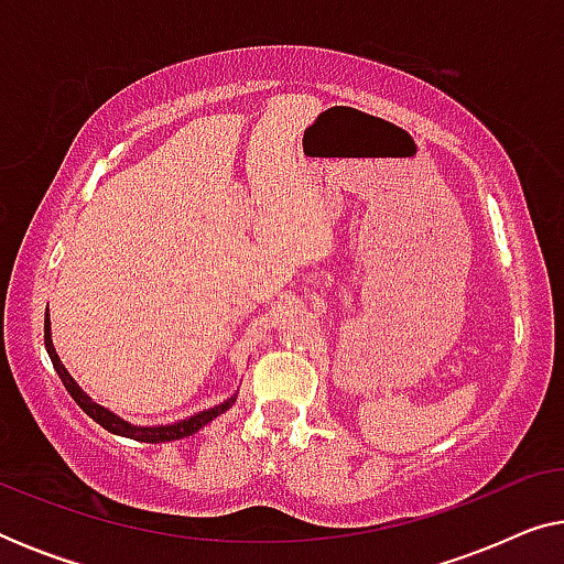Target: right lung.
Returning <instances> with one entry per match:
<instances>
[{"instance_id": "obj_1", "label": "right lung", "mask_w": 564, "mask_h": 564, "mask_svg": "<svg viewBox=\"0 0 564 564\" xmlns=\"http://www.w3.org/2000/svg\"><path fill=\"white\" fill-rule=\"evenodd\" d=\"M45 351H48V357L53 361V369H56V375L61 377V382H64V388L68 390V395H72L76 403L84 413L89 415V419H95L99 426L105 431H110L115 436H126V438H133V442H143V444H164V442H176V438H184V436H192L197 434L199 429L207 426L213 419H218L220 413H226L230 405L236 403V392L230 395L228 400H223V403L207 408V411H199L195 415H189V419H182V421H174V423H161V426H141V423H130L126 419H120L118 413H112L110 408L99 405L91 400L87 392L79 388V382L74 380L72 375H68V369L64 367V361L56 354V346H53V338H51V315L45 313Z\"/></svg>"}]
</instances>
